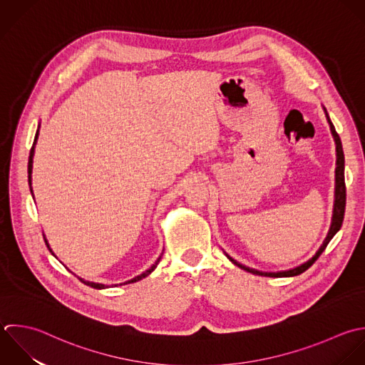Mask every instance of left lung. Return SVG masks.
<instances>
[{
  "label": "left lung",
  "mask_w": 365,
  "mask_h": 365,
  "mask_svg": "<svg viewBox=\"0 0 365 365\" xmlns=\"http://www.w3.org/2000/svg\"><path fill=\"white\" fill-rule=\"evenodd\" d=\"M326 116L329 119V123H330V129H331V133L334 136V140H336V149H337V168H336V200H334V212H333V222H331V227H330V232L324 240V243L322 245V247L319 249V252L309 260L306 262L304 264L296 267V269H292V270H287V272H279V273H263V272H257L255 269H249L240 263H237L236 260H233L232 257L230 262H233L236 266H239L240 269L249 272V273H253V274H257V276H266V277H292V276H299L302 274L303 272H306L309 267L313 266V263L320 257V255L326 250L327 245L330 243V240L333 239V236L340 230L341 225H343V220H344V212H346V182H344V152H343V145H341V139L339 136V133L336 132V128L333 125V122L330 120L329 118V113L326 110Z\"/></svg>",
  "instance_id": "obj_1"
}]
</instances>
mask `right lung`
Segmentation results:
<instances>
[{
  "instance_id": "add662e5",
  "label": "right lung",
  "mask_w": 365,
  "mask_h": 365,
  "mask_svg": "<svg viewBox=\"0 0 365 365\" xmlns=\"http://www.w3.org/2000/svg\"><path fill=\"white\" fill-rule=\"evenodd\" d=\"M36 139H38V130H36V133H35V139H34V143H32V148H31V152H29V159H28V182H29V185H31V173H32V158H34V150H35V143H36ZM32 192V190H31ZM45 245L48 246V243H46V240H45ZM49 247V246H48ZM162 257V256H160ZM160 257L155 262V264L149 269V270H146L145 273H142L140 276H136L135 279H132V280H129V282H126V283H123V284H128V283H135V282H138V280H142L143 277H146V276H149L155 269H156V266H158V263L160 262ZM81 280V279H79ZM82 283H85L86 286H89V287H92V289H105V286L103 284H98V283H89V282H83V280H81Z\"/></svg>"
}]
</instances>
